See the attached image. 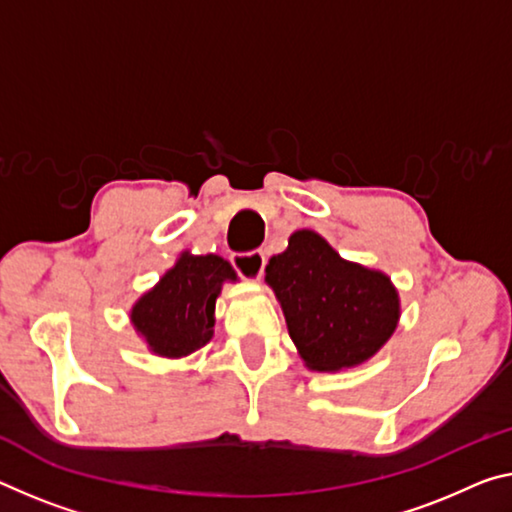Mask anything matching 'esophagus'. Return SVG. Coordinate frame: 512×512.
<instances>
[{
    "label": "esophagus",
    "mask_w": 512,
    "mask_h": 512,
    "mask_svg": "<svg viewBox=\"0 0 512 512\" xmlns=\"http://www.w3.org/2000/svg\"><path fill=\"white\" fill-rule=\"evenodd\" d=\"M232 266L237 269L241 278H246L250 282H257L264 273L266 255L262 253V250H250V253H234L232 255Z\"/></svg>",
    "instance_id": "34e87169"
}]
</instances>
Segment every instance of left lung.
<instances>
[{
	"mask_svg": "<svg viewBox=\"0 0 512 512\" xmlns=\"http://www.w3.org/2000/svg\"><path fill=\"white\" fill-rule=\"evenodd\" d=\"M266 282L300 358L314 371L369 360L399 321V294L387 275L346 262L310 230L291 234L285 253L271 257Z\"/></svg>",
	"mask_w": 512,
	"mask_h": 512,
	"instance_id": "1",
	"label": "left lung"
}]
</instances>
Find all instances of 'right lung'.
<instances>
[{
	"mask_svg": "<svg viewBox=\"0 0 512 512\" xmlns=\"http://www.w3.org/2000/svg\"><path fill=\"white\" fill-rule=\"evenodd\" d=\"M225 280L237 273L223 257L182 255L132 310L134 328L157 355L182 358L214 335V307Z\"/></svg>",
	"mask_w": 512,
	"mask_h": 512,
	"instance_id": "1",
	"label": "right lung"
}]
</instances>
